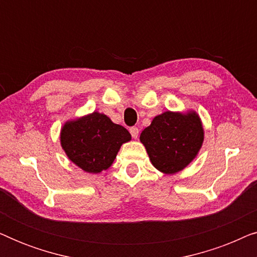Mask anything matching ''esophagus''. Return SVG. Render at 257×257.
<instances>
[{
	"instance_id": "34e87169",
	"label": "esophagus",
	"mask_w": 257,
	"mask_h": 257,
	"mask_svg": "<svg viewBox=\"0 0 257 257\" xmlns=\"http://www.w3.org/2000/svg\"><path fill=\"white\" fill-rule=\"evenodd\" d=\"M130 133H131L133 139H137L139 137V128L138 127H131V128H130Z\"/></svg>"
}]
</instances>
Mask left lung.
Wrapping results in <instances>:
<instances>
[{"instance_id":"left-lung-1","label":"left lung","mask_w":257,"mask_h":257,"mask_svg":"<svg viewBox=\"0 0 257 257\" xmlns=\"http://www.w3.org/2000/svg\"><path fill=\"white\" fill-rule=\"evenodd\" d=\"M203 139L202 121L195 111L164 112L140 135L151 163L165 174L187 167L198 156Z\"/></svg>"}]
</instances>
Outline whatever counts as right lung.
<instances>
[{"label":"right lung","mask_w":257,"mask_h":257,"mask_svg":"<svg viewBox=\"0 0 257 257\" xmlns=\"http://www.w3.org/2000/svg\"><path fill=\"white\" fill-rule=\"evenodd\" d=\"M61 146L66 157L84 172L98 174L113 164L131 135L107 115L94 111L68 120L61 130Z\"/></svg>","instance_id":"right-lung-1"}]
</instances>
